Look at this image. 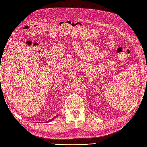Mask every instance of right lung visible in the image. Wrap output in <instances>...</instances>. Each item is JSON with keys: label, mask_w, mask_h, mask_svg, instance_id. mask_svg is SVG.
Masks as SVG:
<instances>
[{"label": "right lung", "mask_w": 147, "mask_h": 147, "mask_svg": "<svg viewBox=\"0 0 147 147\" xmlns=\"http://www.w3.org/2000/svg\"><path fill=\"white\" fill-rule=\"evenodd\" d=\"M58 115H57V116H55V117H53V118H52V119H51V120H49V121H47V122H50V121H52V120H54V119H55V118H56V117H57V116H58Z\"/></svg>", "instance_id": "add662e5"}]
</instances>
